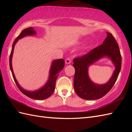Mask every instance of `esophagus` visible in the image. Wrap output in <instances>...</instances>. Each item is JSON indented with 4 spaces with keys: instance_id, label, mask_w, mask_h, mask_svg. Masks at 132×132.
<instances>
[{
    "instance_id": "1",
    "label": "esophagus",
    "mask_w": 132,
    "mask_h": 132,
    "mask_svg": "<svg viewBox=\"0 0 132 132\" xmlns=\"http://www.w3.org/2000/svg\"><path fill=\"white\" fill-rule=\"evenodd\" d=\"M65 63H66V64H70V63H71V58H66V60H65Z\"/></svg>"
}]
</instances>
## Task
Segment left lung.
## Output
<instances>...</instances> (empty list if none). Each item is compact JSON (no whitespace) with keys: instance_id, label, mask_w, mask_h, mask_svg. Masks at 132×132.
I'll list each match as a JSON object with an SVG mask.
<instances>
[{"instance_id":"left-lung-1","label":"left lung","mask_w":132,"mask_h":132,"mask_svg":"<svg viewBox=\"0 0 132 132\" xmlns=\"http://www.w3.org/2000/svg\"><path fill=\"white\" fill-rule=\"evenodd\" d=\"M105 56L110 57L116 69L113 75L106 84L98 85L89 78L88 67ZM121 55L119 45L111 33L107 32V37L103 44L91 50L87 54L75 58L73 66L75 72L74 88L77 94L85 100L98 99L103 97L111 90L116 83L121 68Z\"/></svg>"}]
</instances>
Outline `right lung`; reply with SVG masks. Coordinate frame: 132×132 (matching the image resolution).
<instances>
[{"label":"right lung","instance_id":"add662e5","mask_svg":"<svg viewBox=\"0 0 132 132\" xmlns=\"http://www.w3.org/2000/svg\"><path fill=\"white\" fill-rule=\"evenodd\" d=\"M35 34H36V32L33 27L28 28L24 29L21 32L20 34L19 35V36L17 37L15 40L13 41L12 50H11V52L10 55V67L14 81H15L16 86H18V87L22 93L26 95L28 97L32 98V99L36 100H44L49 97L52 95L53 92H54L55 89L56 80H57L59 73L63 69L64 66V60H63V59H59V60H54L53 62L51 68H50V75L48 81H47L46 85L43 88L35 91H28L21 87L19 85V83L17 82L15 75H14L12 66V57L13 55V49L17 41L19 39L23 38L25 37V36H31Z\"/></svg>","mask_w":132,"mask_h":132}]
</instances>
